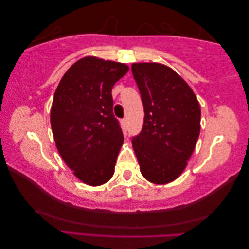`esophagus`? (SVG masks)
Wrapping results in <instances>:
<instances>
[{
    "mask_svg": "<svg viewBox=\"0 0 249 249\" xmlns=\"http://www.w3.org/2000/svg\"><path fill=\"white\" fill-rule=\"evenodd\" d=\"M120 124H121V128H123L124 132L126 131V120L125 119H123L120 121Z\"/></svg>",
    "mask_w": 249,
    "mask_h": 249,
    "instance_id": "1",
    "label": "esophagus"
}]
</instances>
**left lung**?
<instances>
[{
	"label": "left lung",
	"mask_w": 249,
	"mask_h": 249,
	"mask_svg": "<svg viewBox=\"0 0 249 249\" xmlns=\"http://www.w3.org/2000/svg\"><path fill=\"white\" fill-rule=\"evenodd\" d=\"M144 105L142 132L132 140L141 173L156 185L178 178L200 134L199 101L185 79L167 65L132 64Z\"/></svg>",
	"instance_id": "8db88e82"
}]
</instances>
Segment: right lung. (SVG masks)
<instances>
[{"label":"right lung","instance_id":"add662e5","mask_svg":"<svg viewBox=\"0 0 249 249\" xmlns=\"http://www.w3.org/2000/svg\"><path fill=\"white\" fill-rule=\"evenodd\" d=\"M124 63L88 55L61 78L50 109L55 146L73 174L88 186L114 175L124 135L113 114L111 89L126 74Z\"/></svg>","mask_w":249,"mask_h":249}]
</instances>
